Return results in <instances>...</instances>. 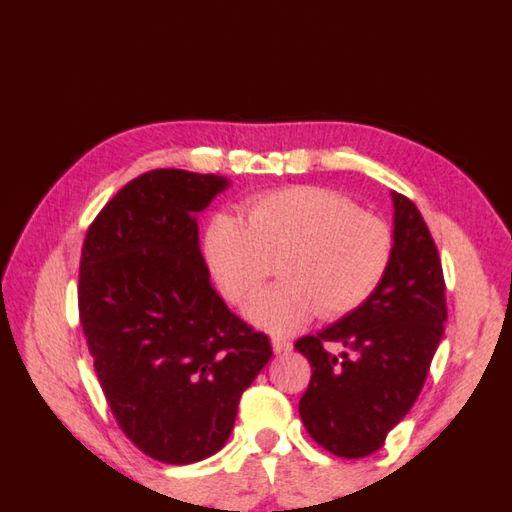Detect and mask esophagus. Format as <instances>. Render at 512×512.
Segmentation results:
<instances>
[{
	"label": "esophagus",
	"instance_id": "34e87169",
	"mask_svg": "<svg viewBox=\"0 0 512 512\" xmlns=\"http://www.w3.org/2000/svg\"><path fill=\"white\" fill-rule=\"evenodd\" d=\"M273 350L275 355H288L293 350V342L286 337H273Z\"/></svg>",
	"mask_w": 512,
	"mask_h": 512
}]
</instances>
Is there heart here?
I'll list each match as a JSON object with an SVG mask.
<instances>
[{
    "instance_id": "obj_1",
    "label": "heart",
    "mask_w": 512,
    "mask_h": 512,
    "mask_svg": "<svg viewBox=\"0 0 512 512\" xmlns=\"http://www.w3.org/2000/svg\"><path fill=\"white\" fill-rule=\"evenodd\" d=\"M242 217L219 210L206 222L202 255L208 275L230 304L262 284L268 257H279L284 282L244 308L250 324L290 335L319 313L348 315L364 306L393 262V230L322 186H290L250 199Z\"/></svg>"
}]
</instances>
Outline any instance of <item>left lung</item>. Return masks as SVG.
Listing matches in <instances>:
<instances>
[{
    "instance_id": "obj_1",
    "label": "left lung",
    "mask_w": 512,
    "mask_h": 512,
    "mask_svg": "<svg viewBox=\"0 0 512 512\" xmlns=\"http://www.w3.org/2000/svg\"><path fill=\"white\" fill-rule=\"evenodd\" d=\"M393 197V262L377 293L337 324L297 339L313 377L299 399L308 435L330 453L357 459L384 446L415 404L446 322L444 273L417 206ZM326 343L347 350L333 356Z\"/></svg>"
}]
</instances>
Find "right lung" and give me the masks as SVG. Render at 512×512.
<instances>
[{"instance_id": "obj_1", "label": "right lung", "mask_w": 512, "mask_h": 512, "mask_svg": "<svg viewBox=\"0 0 512 512\" xmlns=\"http://www.w3.org/2000/svg\"><path fill=\"white\" fill-rule=\"evenodd\" d=\"M226 177L157 168L128 182L90 224L79 319L119 428L164 464L226 444L237 404L273 357L210 286L197 215Z\"/></svg>"}]
</instances>
